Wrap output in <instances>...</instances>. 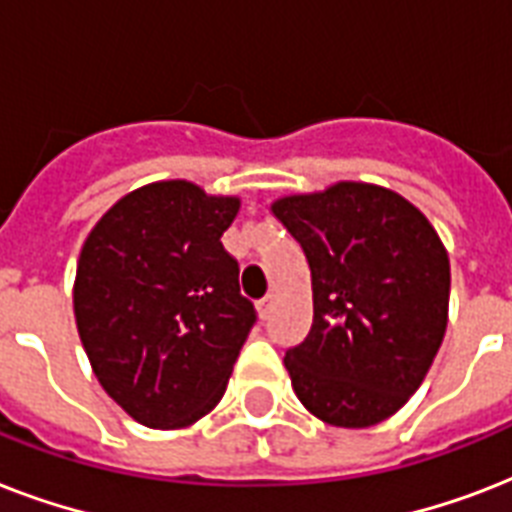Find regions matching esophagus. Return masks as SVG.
<instances>
[{
    "label": "esophagus",
    "mask_w": 512,
    "mask_h": 512,
    "mask_svg": "<svg viewBox=\"0 0 512 512\" xmlns=\"http://www.w3.org/2000/svg\"><path fill=\"white\" fill-rule=\"evenodd\" d=\"M257 311H260V319H268V316H271V311H273V295L263 297V300L257 303Z\"/></svg>",
    "instance_id": "esophagus-1"
}]
</instances>
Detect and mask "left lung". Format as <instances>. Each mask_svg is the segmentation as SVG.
Here are the masks:
<instances>
[{"label": "left lung", "instance_id": "left-lung-1", "mask_svg": "<svg viewBox=\"0 0 512 512\" xmlns=\"http://www.w3.org/2000/svg\"><path fill=\"white\" fill-rule=\"evenodd\" d=\"M271 212L311 268V332L284 356L297 398L337 428L388 420L444 340L452 276L436 228L396 191L350 180Z\"/></svg>", "mask_w": 512, "mask_h": 512}]
</instances>
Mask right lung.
<instances>
[{
  "instance_id": "add662e5",
  "label": "right lung",
  "mask_w": 512,
  "mask_h": 512,
  "mask_svg": "<svg viewBox=\"0 0 512 512\" xmlns=\"http://www.w3.org/2000/svg\"><path fill=\"white\" fill-rule=\"evenodd\" d=\"M239 207L236 196L162 180L122 196L84 241L76 329L103 390L146 428L212 412L255 327L220 241Z\"/></svg>"
}]
</instances>
